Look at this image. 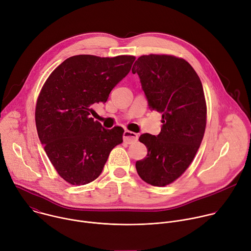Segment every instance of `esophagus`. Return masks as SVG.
Wrapping results in <instances>:
<instances>
[{"label": "esophagus", "mask_w": 251, "mask_h": 251, "mask_svg": "<svg viewBox=\"0 0 251 251\" xmlns=\"http://www.w3.org/2000/svg\"><path fill=\"white\" fill-rule=\"evenodd\" d=\"M123 140L127 144H133V143H135L138 140V134L126 130L123 134Z\"/></svg>", "instance_id": "34e87169"}]
</instances>
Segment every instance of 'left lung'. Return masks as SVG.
I'll use <instances>...</instances> for the list:
<instances>
[{
    "instance_id": "left-lung-1",
    "label": "left lung",
    "mask_w": 251,
    "mask_h": 251,
    "mask_svg": "<svg viewBox=\"0 0 251 251\" xmlns=\"http://www.w3.org/2000/svg\"><path fill=\"white\" fill-rule=\"evenodd\" d=\"M132 73L139 75L150 109L162 113L163 123L158 136H140L148 154L136 162V170L147 184L165 187L185 173L202 141L206 125L203 88L192 65L174 55H142Z\"/></svg>"
}]
</instances>
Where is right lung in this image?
<instances>
[{
  "label": "right lung",
  "mask_w": 251,
  "mask_h": 251,
  "mask_svg": "<svg viewBox=\"0 0 251 251\" xmlns=\"http://www.w3.org/2000/svg\"><path fill=\"white\" fill-rule=\"evenodd\" d=\"M133 55L71 56L45 82L35 106V125L45 151L65 182L91 183L101 174L124 130L104 129L90 116L95 103H105L128 74Z\"/></svg>",
  "instance_id": "right-lung-1"
}]
</instances>
